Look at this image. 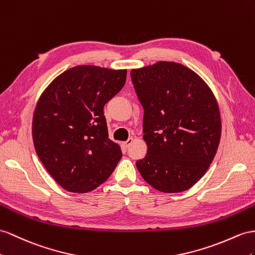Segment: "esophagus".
<instances>
[{
    "instance_id": "obj_1",
    "label": "esophagus",
    "mask_w": 255,
    "mask_h": 255,
    "mask_svg": "<svg viewBox=\"0 0 255 255\" xmlns=\"http://www.w3.org/2000/svg\"><path fill=\"white\" fill-rule=\"evenodd\" d=\"M132 142H133V138H129V139L127 140V141H125V142H123V143H122V144H123V146H124V147H126V148H127V147H129V145H130V144H131V143H132Z\"/></svg>"
}]
</instances>
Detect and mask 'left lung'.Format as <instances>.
<instances>
[{
	"mask_svg": "<svg viewBox=\"0 0 255 255\" xmlns=\"http://www.w3.org/2000/svg\"><path fill=\"white\" fill-rule=\"evenodd\" d=\"M141 106L147 153L135 162L148 184L180 193L202 178L221 138L218 102L194 71L160 61L130 72Z\"/></svg>",
	"mask_w": 255,
	"mask_h": 255,
	"instance_id": "8db88e82",
	"label": "left lung"
}]
</instances>
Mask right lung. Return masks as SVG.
<instances>
[{
	"label": "right lung",
	"instance_id": "add662e5",
	"mask_svg": "<svg viewBox=\"0 0 255 255\" xmlns=\"http://www.w3.org/2000/svg\"><path fill=\"white\" fill-rule=\"evenodd\" d=\"M127 70L77 65L38 99L32 136L38 158L57 183L73 193L102 184L122 158L109 138L103 107L126 83Z\"/></svg>",
	"mask_w": 255,
	"mask_h": 255
}]
</instances>
